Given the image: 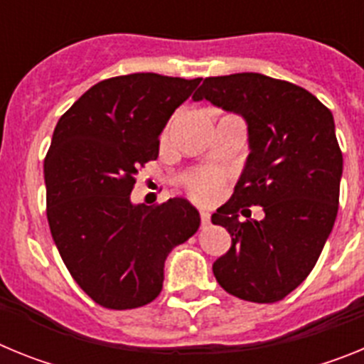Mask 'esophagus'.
Segmentation results:
<instances>
[{"mask_svg": "<svg viewBox=\"0 0 364 364\" xmlns=\"http://www.w3.org/2000/svg\"><path fill=\"white\" fill-rule=\"evenodd\" d=\"M210 213L208 211H200V222H202V226H210Z\"/></svg>", "mask_w": 364, "mask_h": 364, "instance_id": "34e87169", "label": "esophagus"}]
</instances>
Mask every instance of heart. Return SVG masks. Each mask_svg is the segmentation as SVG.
<instances>
[{
    "label": "heart",
    "instance_id": "1",
    "mask_svg": "<svg viewBox=\"0 0 364 364\" xmlns=\"http://www.w3.org/2000/svg\"><path fill=\"white\" fill-rule=\"evenodd\" d=\"M188 189L193 198L200 202H211L220 195L222 176L215 171L198 173L188 182Z\"/></svg>",
    "mask_w": 364,
    "mask_h": 364
}]
</instances>
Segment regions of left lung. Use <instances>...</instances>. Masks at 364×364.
<instances>
[{
    "label": "left lung",
    "mask_w": 364,
    "mask_h": 364,
    "mask_svg": "<svg viewBox=\"0 0 364 364\" xmlns=\"http://www.w3.org/2000/svg\"><path fill=\"white\" fill-rule=\"evenodd\" d=\"M247 124L250 154L230 200L211 222L231 235L213 262L235 297L277 302L310 275L339 210L343 153L330 109L306 89L259 73L211 76L193 95ZM262 205V221L238 213Z\"/></svg>",
    "instance_id": "left-lung-1"
}]
</instances>
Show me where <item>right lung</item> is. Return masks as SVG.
<instances>
[{
	"instance_id": "right-lung-1",
	"label": "right lung",
	"mask_w": 364,
	"mask_h": 364,
	"mask_svg": "<svg viewBox=\"0 0 364 364\" xmlns=\"http://www.w3.org/2000/svg\"><path fill=\"white\" fill-rule=\"evenodd\" d=\"M200 78L134 73L96 83L56 124L43 162L47 220L67 269L96 304L131 310L159 297L164 262L197 233L186 198L133 204L136 173Z\"/></svg>"
}]
</instances>
